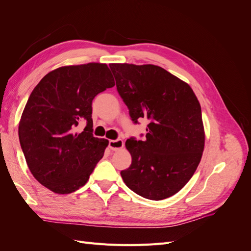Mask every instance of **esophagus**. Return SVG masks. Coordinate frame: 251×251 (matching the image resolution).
<instances>
[{
	"label": "esophagus",
	"instance_id": "1",
	"mask_svg": "<svg viewBox=\"0 0 251 251\" xmlns=\"http://www.w3.org/2000/svg\"><path fill=\"white\" fill-rule=\"evenodd\" d=\"M124 140L116 139V140H110L109 141V148L112 151H118L124 148Z\"/></svg>",
	"mask_w": 251,
	"mask_h": 251
}]
</instances>
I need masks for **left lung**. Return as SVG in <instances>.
Wrapping results in <instances>:
<instances>
[{
  "instance_id": "8db88e82",
  "label": "left lung",
  "mask_w": 251,
  "mask_h": 251,
  "mask_svg": "<svg viewBox=\"0 0 251 251\" xmlns=\"http://www.w3.org/2000/svg\"><path fill=\"white\" fill-rule=\"evenodd\" d=\"M110 68L132 120H150L146 140H126L132 164L120 172L121 177L143 198H169L187 183L201 160L205 134L198 98L186 82L161 67Z\"/></svg>"
}]
</instances>
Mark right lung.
I'll return each instance as SVG.
<instances>
[{
  "label": "right lung",
  "instance_id": "obj_1",
  "mask_svg": "<svg viewBox=\"0 0 251 251\" xmlns=\"http://www.w3.org/2000/svg\"><path fill=\"white\" fill-rule=\"evenodd\" d=\"M114 86L107 65L89 63L49 72L30 94L19 125L21 148L33 177L53 193L77 191L102 158L109 141L92 134V100Z\"/></svg>",
  "mask_w": 251,
  "mask_h": 251
}]
</instances>
